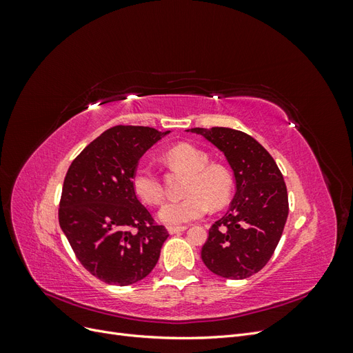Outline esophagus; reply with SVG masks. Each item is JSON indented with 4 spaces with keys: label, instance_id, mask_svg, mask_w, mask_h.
I'll list each match as a JSON object with an SVG mask.
<instances>
[{
    "label": "esophagus",
    "instance_id": "esophagus-1",
    "mask_svg": "<svg viewBox=\"0 0 353 353\" xmlns=\"http://www.w3.org/2000/svg\"><path fill=\"white\" fill-rule=\"evenodd\" d=\"M188 227L187 225H181V227H169V234H178V232H183L185 231Z\"/></svg>",
    "mask_w": 353,
    "mask_h": 353
}]
</instances>
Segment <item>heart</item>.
Segmentation results:
<instances>
[{
    "label": "heart",
    "mask_w": 353,
    "mask_h": 353,
    "mask_svg": "<svg viewBox=\"0 0 353 353\" xmlns=\"http://www.w3.org/2000/svg\"><path fill=\"white\" fill-rule=\"evenodd\" d=\"M166 162L190 174L184 193L187 197L170 200L159 210V218L166 225L178 227L201 218L209 210L227 205L232 190L228 170L219 165H209V156L190 144H179L166 153ZM135 194L148 205L162 200L163 187L160 178L145 165H140L132 175Z\"/></svg>",
    "instance_id": "b5f03b06"
}]
</instances>
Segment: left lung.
Here are the masks:
<instances>
[{"mask_svg": "<svg viewBox=\"0 0 353 353\" xmlns=\"http://www.w3.org/2000/svg\"><path fill=\"white\" fill-rule=\"evenodd\" d=\"M225 156L236 179L228 212L209 230L201 249L208 268L244 280L268 263L288 215L284 178L272 156L253 137L231 128H191Z\"/></svg>", "mask_w": 353, "mask_h": 353, "instance_id": "8db88e82", "label": "left lung"}]
</instances>
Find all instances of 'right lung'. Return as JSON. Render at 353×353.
<instances>
[{
  "label": "right lung",
  "mask_w": 353,
  "mask_h": 353,
  "mask_svg": "<svg viewBox=\"0 0 353 353\" xmlns=\"http://www.w3.org/2000/svg\"><path fill=\"white\" fill-rule=\"evenodd\" d=\"M170 131L113 126L73 160L59 222L79 262L101 281L130 285L156 266L168 239L132 188L138 160Z\"/></svg>",
  "instance_id": "obj_1"
}]
</instances>
